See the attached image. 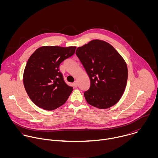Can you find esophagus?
<instances>
[{
	"mask_svg": "<svg viewBox=\"0 0 158 158\" xmlns=\"http://www.w3.org/2000/svg\"><path fill=\"white\" fill-rule=\"evenodd\" d=\"M73 86L74 87H77V85H78V84H77V81H75L73 84Z\"/></svg>",
	"mask_w": 158,
	"mask_h": 158,
	"instance_id": "1",
	"label": "esophagus"
}]
</instances>
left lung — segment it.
<instances>
[{"mask_svg": "<svg viewBox=\"0 0 158 158\" xmlns=\"http://www.w3.org/2000/svg\"><path fill=\"white\" fill-rule=\"evenodd\" d=\"M76 54L91 81L84 93L86 101L99 109L115 105L127 81V67L123 57L110 44L98 39L77 48Z\"/></svg>", "mask_w": 158, "mask_h": 158, "instance_id": "left-lung-1", "label": "left lung"}]
</instances>
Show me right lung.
<instances>
[{"mask_svg": "<svg viewBox=\"0 0 158 158\" xmlns=\"http://www.w3.org/2000/svg\"><path fill=\"white\" fill-rule=\"evenodd\" d=\"M76 47L42 46L29 57L23 82L31 101L44 110H54L63 105L73 87L67 85L59 71L60 64L72 56Z\"/></svg>", "mask_w": 158, "mask_h": 158, "instance_id": "obj_1", "label": "right lung"}]
</instances>
